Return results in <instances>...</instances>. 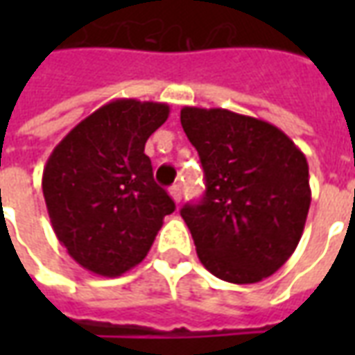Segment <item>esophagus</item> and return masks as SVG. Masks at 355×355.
Here are the masks:
<instances>
[{
    "label": "esophagus",
    "mask_w": 355,
    "mask_h": 355,
    "mask_svg": "<svg viewBox=\"0 0 355 355\" xmlns=\"http://www.w3.org/2000/svg\"><path fill=\"white\" fill-rule=\"evenodd\" d=\"M169 193H171V198H173V201H175V203H180V198H182V190H180V186H178V184L171 186Z\"/></svg>",
    "instance_id": "34e87169"
}]
</instances>
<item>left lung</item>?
Masks as SVG:
<instances>
[{
	"label": "left lung",
	"mask_w": 355,
	"mask_h": 355,
	"mask_svg": "<svg viewBox=\"0 0 355 355\" xmlns=\"http://www.w3.org/2000/svg\"><path fill=\"white\" fill-rule=\"evenodd\" d=\"M205 196L180 215L203 266L228 283L262 282L295 253L312 201L308 162L275 125L224 108L180 110Z\"/></svg>",
	"instance_id": "obj_1"
}]
</instances>
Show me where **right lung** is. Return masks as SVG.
I'll return each instance as SVG.
<instances>
[{"label": "right lung", "mask_w": 355, "mask_h": 355, "mask_svg": "<svg viewBox=\"0 0 355 355\" xmlns=\"http://www.w3.org/2000/svg\"><path fill=\"white\" fill-rule=\"evenodd\" d=\"M167 117L165 102L117 98L76 125L45 163L42 188L53 230L93 274L117 277L144 261L175 211L144 154Z\"/></svg>", "instance_id": "obj_1"}]
</instances>
